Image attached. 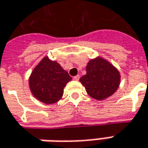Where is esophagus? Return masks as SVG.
Masks as SVG:
<instances>
[{"instance_id": "esophagus-1", "label": "esophagus", "mask_w": 148, "mask_h": 148, "mask_svg": "<svg viewBox=\"0 0 148 148\" xmlns=\"http://www.w3.org/2000/svg\"><path fill=\"white\" fill-rule=\"evenodd\" d=\"M73 79L75 80V81H79V79H80V76L79 75H76L73 77Z\"/></svg>"}]
</instances>
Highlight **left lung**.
Returning a JSON list of instances; mask_svg holds the SVG:
<instances>
[{
  "mask_svg": "<svg viewBox=\"0 0 148 148\" xmlns=\"http://www.w3.org/2000/svg\"><path fill=\"white\" fill-rule=\"evenodd\" d=\"M121 76L116 67L102 58L90 60L86 74L80 79L90 97L103 100L112 95L120 85Z\"/></svg>",
  "mask_w": 148,
  "mask_h": 148,
  "instance_id": "1",
  "label": "left lung"
}]
</instances>
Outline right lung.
Segmentation results:
<instances>
[{
	"mask_svg": "<svg viewBox=\"0 0 148 148\" xmlns=\"http://www.w3.org/2000/svg\"><path fill=\"white\" fill-rule=\"evenodd\" d=\"M72 77L55 61L44 58L35 67L29 78L32 95L40 102L54 103L62 98L63 88Z\"/></svg>",
	"mask_w": 148,
	"mask_h": 148,
	"instance_id": "right-lung-1",
	"label": "right lung"
}]
</instances>
